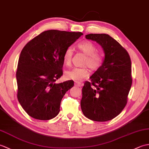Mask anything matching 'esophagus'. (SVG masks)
Returning a JSON list of instances; mask_svg holds the SVG:
<instances>
[{
  "mask_svg": "<svg viewBox=\"0 0 149 149\" xmlns=\"http://www.w3.org/2000/svg\"><path fill=\"white\" fill-rule=\"evenodd\" d=\"M75 85L77 86H79V87H81L82 86H83V84L81 83L80 82H75Z\"/></svg>",
  "mask_w": 149,
  "mask_h": 149,
  "instance_id": "34e87169",
  "label": "esophagus"
}]
</instances>
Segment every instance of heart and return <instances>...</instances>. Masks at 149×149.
<instances>
[{
    "mask_svg": "<svg viewBox=\"0 0 149 149\" xmlns=\"http://www.w3.org/2000/svg\"><path fill=\"white\" fill-rule=\"evenodd\" d=\"M78 49L86 55V58L84 61V65H87L93 70H97L104 63V56L102 54L97 52V47L90 41H84L78 43ZM73 49L69 47L65 50L63 54V61L67 66L71 65L73 56ZM90 71L87 66L81 68H74L66 71L65 76L68 80L74 81H81L89 76Z\"/></svg>",
    "mask_w": 149,
    "mask_h": 149,
    "instance_id": "b5f03b06",
    "label": "heart"
}]
</instances>
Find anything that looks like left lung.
Masks as SVG:
<instances>
[{
  "instance_id": "obj_1",
  "label": "left lung",
  "mask_w": 149,
  "mask_h": 149,
  "mask_svg": "<svg viewBox=\"0 0 149 149\" xmlns=\"http://www.w3.org/2000/svg\"><path fill=\"white\" fill-rule=\"evenodd\" d=\"M86 38L102 47L105 58L102 66L85 82L81 107L84 115L93 121L112 120L127 102L132 85L131 61L128 52L106 34H89Z\"/></svg>"
}]
</instances>
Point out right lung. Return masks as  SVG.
I'll return each instance as SVG.
<instances>
[{
    "mask_svg": "<svg viewBox=\"0 0 149 149\" xmlns=\"http://www.w3.org/2000/svg\"><path fill=\"white\" fill-rule=\"evenodd\" d=\"M83 34L81 32L45 31L22 49L16 74L17 98L30 116L47 120L58 115L63 96L74 84L72 80L55 83L63 75V54Z\"/></svg>",
    "mask_w": 149,
    "mask_h": 149,
    "instance_id": "obj_1",
    "label": "right lung"
}]
</instances>
